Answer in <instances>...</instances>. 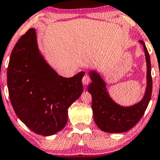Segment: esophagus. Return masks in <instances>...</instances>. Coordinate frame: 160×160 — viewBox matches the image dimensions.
<instances>
[{"label":"esophagus","mask_w":160,"mask_h":160,"mask_svg":"<svg viewBox=\"0 0 160 160\" xmlns=\"http://www.w3.org/2000/svg\"><path fill=\"white\" fill-rule=\"evenodd\" d=\"M90 81H91L90 77H89V76H87V75L84 76L82 78V83H83V84H84V85L88 84L90 82Z\"/></svg>","instance_id":"1"}]
</instances>
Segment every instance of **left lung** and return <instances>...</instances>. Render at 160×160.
<instances>
[{"label": "left lung", "instance_id": "left-lung-1", "mask_svg": "<svg viewBox=\"0 0 160 160\" xmlns=\"http://www.w3.org/2000/svg\"><path fill=\"white\" fill-rule=\"evenodd\" d=\"M139 42L143 47L147 66L146 88L140 102L130 106H120L110 97L100 74L96 71L89 73L92 82L87 90L92 95L93 118L98 128L106 132L120 133L130 130L140 121L149 103L152 92L150 57L143 41Z\"/></svg>", "mask_w": 160, "mask_h": 160}]
</instances>
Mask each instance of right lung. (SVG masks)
<instances>
[{"instance_id":"add662e5","label":"right lung","mask_w":160,"mask_h":160,"mask_svg":"<svg viewBox=\"0 0 160 160\" xmlns=\"http://www.w3.org/2000/svg\"><path fill=\"white\" fill-rule=\"evenodd\" d=\"M84 74L59 76L41 54L36 30L30 28L14 46L7 69L8 94L17 116L38 135L60 132L67 124L68 109L82 94Z\"/></svg>"}]
</instances>
